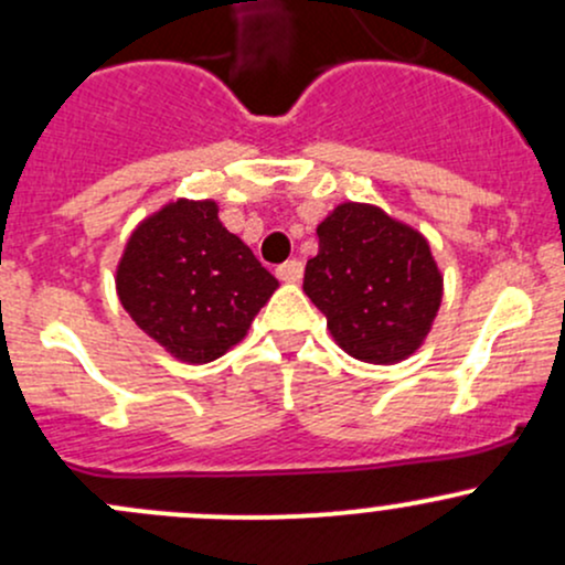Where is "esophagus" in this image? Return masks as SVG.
Listing matches in <instances>:
<instances>
[{
    "mask_svg": "<svg viewBox=\"0 0 565 565\" xmlns=\"http://www.w3.org/2000/svg\"><path fill=\"white\" fill-rule=\"evenodd\" d=\"M276 276L287 284H297L302 278V263L300 259H287L284 265H278Z\"/></svg>",
    "mask_w": 565,
    "mask_h": 565,
    "instance_id": "esophagus-1",
    "label": "esophagus"
}]
</instances>
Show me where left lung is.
Returning <instances> with one entry per match:
<instances>
[{"label":"left lung","mask_w":565,"mask_h":565,"mask_svg":"<svg viewBox=\"0 0 565 565\" xmlns=\"http://www.w3.org/2000/svg\"><path fill=\"white\" fill-rule=\"evenodd\" d=\"M316 235L319 254L308 259L302 289L334 343L370 364L413 356L443 302L429 241L381 206L353 201L334 206Z\"/></svg>","instance_id":"1"}]
</instances>
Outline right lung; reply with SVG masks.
<instances>
[{"mask_svg":"<svg viewBox=\"0 0 565 565\" xmlns=\"http://www.w3.org/2000/svg\"><path fill=\"white\" fill-rule=\"evenodd\" d=\"M117 297L173 359L206 364L246 338L278 281L206 201L166 203L136 225L117 263Z\"/></svg>","mask_w":565,"mask_h":565,"instance_id":"right-lung-1","label":"right lung"}]
</instances>
